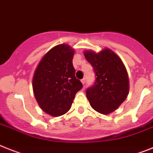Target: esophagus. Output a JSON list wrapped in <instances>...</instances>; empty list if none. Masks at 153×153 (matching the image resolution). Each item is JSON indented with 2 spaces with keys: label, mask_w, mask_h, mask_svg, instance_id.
<instances>
[{
  "label": "esophagus",
  "mask_w": 153,
  "mask_h": 153,
  "mask_svg": "<svg viewBox=\"0 0 153 153\" xmlns=\"http://www.w3.org/2000/svg\"><path fill=\"white\" fill-rule=\"evenodd\" d=\"M81 82H82V83L83 85H85V78H83V79L81 80Z\"/></svg>",
  "instance_id": "obj_1"
}]
</instances>
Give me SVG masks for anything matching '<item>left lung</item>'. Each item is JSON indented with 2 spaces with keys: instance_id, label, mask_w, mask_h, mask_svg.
Segmentation results:
<instances>
[{
  "instance_id": "left-lung-1",
  "label": "left lung",
  "mask_w": 153,
  "mask_h": 153,
  "mask_svg": "<svg viewBox=\"0 0 153 153\" xmlns=\"http://www.w3.org/2000/svg\"><path fill=\"white\" fill-rule=\"evenodd\" d=\"M85 57L93 68L96 81L87 88L86 96L96 111L109 114L126 100L129 92L127 70L120 57L106 48L98 53L84 52Z\"/></svg>"
}]
</instances>
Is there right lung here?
Wrapping results in <instances>:
<instances>
[{"label": "right lung", "mask_w": 153, "mask_h": 153, "mask_svg": "<svg viewBox=\"0 0 153 153\" xmlns=\"http://www.w3.org/2000/svg\"><path fill=\"white\" fill-rule=\"evenodd\" d=\"M74 50L67 44L53 47L43 56L33 79V88L40 108L59 117L70 110L74 96L82 88L72 64Z\"/></svg>", "instance_id": "right-lung-1"}]
</instances>
